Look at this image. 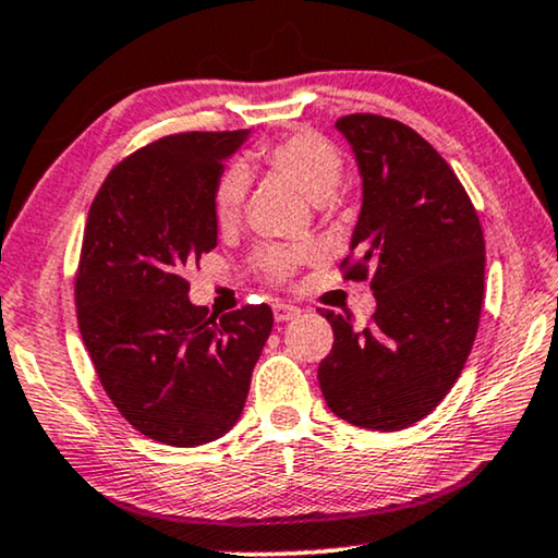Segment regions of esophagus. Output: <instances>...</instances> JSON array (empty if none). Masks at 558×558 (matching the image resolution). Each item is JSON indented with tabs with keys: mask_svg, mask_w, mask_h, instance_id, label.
<instances>
[{
	"mask_svg": "<svg viewBox=\"0 0 558 558\" xmlns=\"http://www.w3.org/2000/svg\"><path fill=\"white\" fill-rule=\"evenodd\" d=\"M296 315H300V307H294V304H274V319H277V323H289V319H294Z\"/></svg>",
	"mask_w": 558,
	"mask_h": 558,
	"instance_id": "1",
	"label": "esophagus"
}]
</instances>
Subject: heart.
<instances>
[{"mask_svg": "<svg viewBox=\"0 0 558 558\" xmlns=\"http://www.w3.org/2000/svg\"><path fill=\"white\" fill-rule=\"evenodd\" d=\"M266 165L274 172L284 174L294 187H300L310 201L323 203L335 193V187L340 185L342 178V155L330 136H325L317 129H294L284 136H279L277 142L266 144L258 151ZM248 178L246 170L239 165L228 167L220 174L216 195H213V205H216V218L220 226H231L239 218L243 197H246ZM323 256V248L317 243H304L296 248H266L258 266L269 274V277L284 281L294 274L296 266L315 262Z\"/></svg>", "mask_w": 558, "mask_h": 558, "instance_id": "1", "label": "heart"}]
</instances>
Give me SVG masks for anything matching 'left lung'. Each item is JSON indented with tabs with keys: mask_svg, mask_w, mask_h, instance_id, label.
I'll return each instance as SVG.
<instances>
[{
	"mask_svg": "<svg viewBox=\"0 0 558 558\" xmlns=\"http://www.w3.org/2000/svg\"><path fill=\"white\" fill-rule=\"evenodd\" d=\"M363 178L345 279H371L376 312L323 310L330 355L317 378L327 407L376 432L416 424L449 393L475 342L485 289V239L470 195L414 129L376 113L338 119Z\"/></svg>",
	"mask_w": 558,
	"mask_h": 558,
	"instance_id": "left-lung-1",
	"label": "left lung"
}]
</instances>
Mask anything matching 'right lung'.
<instances>
[{"instance_id":"1","label":"right lung","mask_w":558,"mask_h":558,"mask_svg":"<svg viewBox=\"0 0 558 558\" xmlns=\"http://www.w3.org/2000/svg\"><path fill=\"white\" fill-rule=\"evenodd\" d=\"M239 132H185L136 149L90 203L75 304L94 368L121 416L172 447L239 422L269 338V304L210 315L187 300L185 266L216 248L213 195Z\"/></svg>"}]
</instances>
